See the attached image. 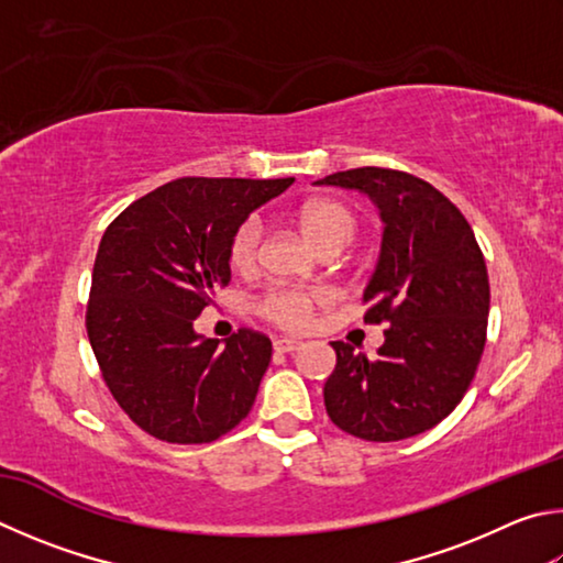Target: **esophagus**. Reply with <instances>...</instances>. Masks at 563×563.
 I'll return each instance as SVG.
<instances>
[{
  "label": "esophagus",
  "instance_id": "obj_1",
  "mask_svg": "<svg viewBox=\"0 0 563 563\" xmlns=\"http://www.w3.org/2000/svg\"><path fill=\"white\" fill-rule=\"evenodd\" d=\"M273 350L288 354V352L300 350V342L298 340H290V336H278V340L273 342Z\"/></svg>",
  "mask_w": 563,
  "mask_h": 563
}]
</instances>
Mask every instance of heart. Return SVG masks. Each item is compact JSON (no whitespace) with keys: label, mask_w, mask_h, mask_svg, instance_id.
I'll return each instance as SVG.
<instances>
[{"label":"heart","mask_w":563,"mask_h":563,"mask_svg":"<svg viewBox=\"0 0 563 563\" xmlns=\"http://www.w3.org/2000/svg\"><path fill=\"white\" fill-rule=\"evenodd\" d=\"M298 227L314 249L327 243H342L346 246L356 233V217L346 203L336 199H310L298 209ZM263 227L258 219L243 221L231 239V265L241 273H249L258 263ZM322 295L300 288H275L268 290L258 302L263 317H268L283 330H305Z\"/></svg>","instance_id":"obj_1"}]
</instances>
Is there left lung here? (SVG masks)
<instances>
[{"mask_svg": "<svg viewBox=\"0 0 563 563\" xmlns=\"http://www.w3.org/2000/svg\"><path fill=\"white\" fill-rule=\"evenodd\" d=\"M314 184L360 189L382 211L384 239L364 320L386 322L376 356L332 342L327 416L374 443L404 441L463 401L485 350L489 280L475 233L455 203L408 172L360 167Z\"/></svg>", "mask_w": 563, "mask_h": 563, "instance_id": "1", "label": "left lung"}]
</instances>
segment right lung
<instances>
[{"label": "right lung", "mask_w": 563, "mask_h": 563, "mask_svg": "<svg viewBox=\"0 0 563 563\" xmlns=\"http://www.w3.org/2000/svg\"><path fill=\"white\" fill-rule=\"evenodd\" d=\"M295 179L181 177L132 201L100 239L86 330L110 394L167 443H211L249 416L271 340L219 346L194 320L231 280V239Z\"/></svg>", "instance_id": "add662e5"}]
</instances>
